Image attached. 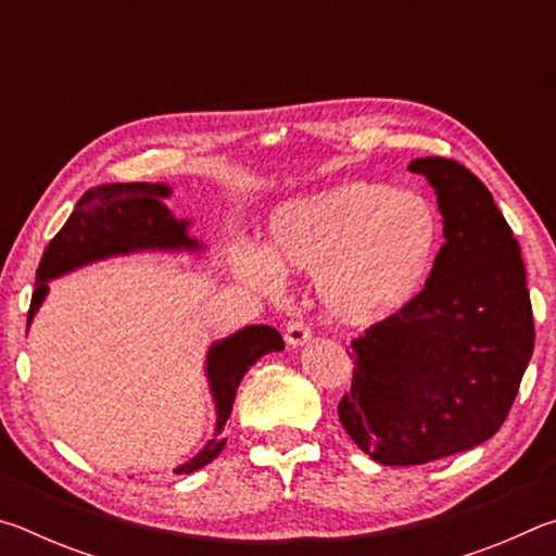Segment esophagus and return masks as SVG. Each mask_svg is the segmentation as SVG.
I'll return each mask as SVG.
<instances>
[{"mask_svg":"<svg viewBox=\"0 0 556 556\" xmlns=\"http://www.w3.org/2000/svg\"><path fill=\"white\" fill-rule=\"evenodd\" d=\"M285 338L289 345H304L306 341H312V326H308L304 318H294V321L287 324V331Z\"/></svg>","mask_w":556,"mask_h":556,"instance_id":"obj_1","label":"esophagus"}]
</instances>
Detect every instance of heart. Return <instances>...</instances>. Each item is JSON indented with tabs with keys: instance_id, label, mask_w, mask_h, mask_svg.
<instances>
[{
	"instance_id": "obj_1",
	"label": "heart",
	"mask_w": 556,
	"mask_h": 556,
	"mask_svg": "<svg viewBox=\"0 0 556 556\" xmlns=\"http://www.w3.org/2000/svg\"><path fill=\"white\" fill-rule=\"evenodd\" d=\"M441 248V218L425 195L370 181L336 186L281 205L267 250L232 244V267L262 289L277 269L318 277V294L336 321L372 326L419 294Z\"/></svg>"
}]
</instances>
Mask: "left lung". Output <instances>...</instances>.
<instances>
[{
    "label": "left lung",
    "mask_w": 556,
    "mask_h": 556,
    "mask_svg": "<svg viewBox=\"0 0 556 556\" xmlns=\"http://www.w3.org/2000/svg\"><path fill=\"white\" fill-rule=\"evenodd\" d=\"M409 172L437 188L444 238L425 289L351 343L338 417L382 466H419L491 439L534 348L520 244L481 178L446 156Z\"/></svg>",
    "instance_id": "obj_1"
}]
</instances>
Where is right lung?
<instances>
[{
	"mask_svg": "<svg viewBox=\"0 0 556 556\" xmlns=\"http://www.w3.org/2000/svg\"><path fill=\"white\" fill-rule=\"evenodd\" d=\"M162 195H168L166 186L144 181L135 184H100L88 188L75 203V211L63 228L53 235L49 248L36 269V289L29 306V321L46 296V279H53L63 271L75 269L86 262L131 252L144 248H195L186 238V220H174L162 205ZM285 341L277 328L248 326L225 341L215 343L208 353V378L218 407V427L215 439L208 441L199 456L188 460L176 473H193L220 454L225 446V421L230 417L235 392L262 355L281 351Z\"/></svg>",
	"mask_w": 556,
	"mask_h": 556,
	"instance_id": "obj_1",
	"label": "right lung"
}]
</instances>
